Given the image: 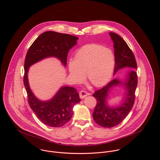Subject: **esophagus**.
Masks as SVG:
<instances>
[{"mask_svg":"<svg viewBox=\"0 0 160 160\" xmlns=\"http://www.w3.org/2000/svg\"><path fill=\"white\" fill-rule=\"evenodd\" d=\"M88 95H89V93H88L86 91H81L79 92V97L83 99L84 98L86 97H87Z\"/></svg>","mask_w":160,"mask_h":160,"instance_id":"1","label":"esophagus"}]
</instances>
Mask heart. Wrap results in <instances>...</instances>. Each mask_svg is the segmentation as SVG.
I'll return each instance as SVG.
<instances>
[{"instance_id":"b5f03b06","label":"heart","mask_w":160,"mask_h":160,"mask_svg":"<svg viewBox=\"0 0 160 160\" xmlns=\"http://www.w3.org/2000/svg\"><path fill=\"white\" fill-rule=\"evenodd\" d=\"M115 58L109 48L97 44H88L81 47L76 53L74 61H69V72L72 81L81 83L85 76L95 87L107 84L114 71Z\"/></svg>"}]
</instances>
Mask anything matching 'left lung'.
Returning a JSON list of instances; mask_svg holds the SVG:
<instances>
[{"instance_id": "left-lung-1", "label": "left lung", "mask_w": 160, "mask_h": 160, "mask_svg": "<svg viewBox=\"0 0 160 160\" xmlns=\"http://www.w3.org/2000/svg\"><path fill=\"white\" fill-rule=\"evenodd\" d=\"M109 34L114 44V74L124 68L132 69L129 71L124 78H114L92 95L97 102L92 114L93 118L97 124L108 128L118 125L131 112L134 103L137 86V72L133 69H137V63L132 52L120 36L112 32ZM116 87L123 89V98L118 105L110 106L108 103V98Z\"/></svg>"}]
</instances>
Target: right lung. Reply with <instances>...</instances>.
Masks as SVG:
<instances>
[{
  "instance_id": "add662e5",
  "label": "right lung",
  "mask_w": 160,
  "mask_h": 160,
  "mask_svg": "<svg viewBox=\"0 0 160 160\" xmlns=\"http://www.w3.org/2000/svg\"><path fill=\"white\" fill-rule=\"evenodd\" d=\"M78 38L67 34L46 31L29 47L24 61V86L29 105L36 116L47 126L60 128L67 124L72 115L73 107L80 102L77 90L62 86L49 100L39 99L32 91L28 81V71L32 65L50 57L59 60L66 67L69 50L77 44Z\"/></svg>"
}]
</instances>
